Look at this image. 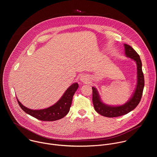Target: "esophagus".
Returning <instances> with one entry per match:
<instances>
[{
    "mask_svg": "<svg viewBox=\"0 0 157 157\" xmlns=\"http://www.w3.org/2000/svg\"><path fill=\"white\" fill-rule=\"evenodd\" d=\"M80 80H81V81H82V82H84V83H87L88 81H89V78H88V77H87L86 76H82L81 77V79H80Z\"/></svg>",
    "mask_w": 157,
    "mask_h": 157,
    "instance_id": "1",
    "label": "esophagus"
}]
</instances>
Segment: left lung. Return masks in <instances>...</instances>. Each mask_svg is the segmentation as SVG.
Instances as JSON below:
<instances>
[{"label":"left lung","instance_id":"obj_1","mask_svg":"<svg viewBox=\"0 0 157 157\" xmlns=\"http://www.w3.org/2000/svg\"><path fill=\"white\" fill-rule=\"evenodd\" d=\"M125 55L133 59L137 66V84L132 98L125 104L120 106H109L101 102L96 89H93V102L95 110L99 114L107 117H116L127 114L135 109L139 104L144 87V76L142 69V61L139 54L132 47L125 44Z\"/></svg>","mask_w":157,"mask_h":157}]
</instances>
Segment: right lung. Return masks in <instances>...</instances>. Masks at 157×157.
I'll return each instance as SVG.
<instances>
[{"mask_svg":"<svg viewBox=\"0 0 157 157\" xmlns=\"http://www.w3.org/2000/svg\"><path fill=\"white\" fill-rule=\"evenodd\" d=\"M79 87L74 83L65 91L61 99L53 105L41 110H32L22 105L17 99L21 109L32 117L43 121H54L62 119L69 113L72 104L73 97Z\"/></svg>","mask_w":157,"mask_h":157,"instance_id":"1","label":"right lung"}]
</instances>
